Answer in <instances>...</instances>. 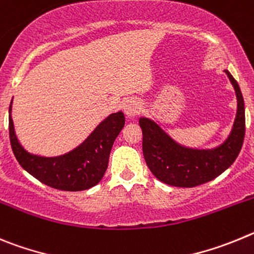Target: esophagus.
Segmentation results:
<instances>
[{
  "label": "esophagus",
  "instance_id": "obj_1",
  "mask_svg": "<svg viewBox=\"0 0 254 254\" xmlns=\"http://www.w3.org/2000/svg\"><path fill=\"white\" fill-rule=\"evenodd\" d=\"M123 109H124L125 115L130 119V118H134V116L138 115L139 111H140V109H141V105H140V102H139V100L134 99V97H130V99H127V101L124 102V106H123Z\"/></svg>",
  "mask_w": 254,
  "mask_h": 254
}]
</instances>
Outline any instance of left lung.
Returning a JSON list of instances; mask_svg holds the SVG:
<instances>
[{"mask_svg": "<svg viewBox=\"0 0 254 254\" xmlns=\"http://www.w3.org/2000/svg\"><path fill=\"white\" fill-rule=\"evenodd\" d=\"M237 96V114L229 135L214 148H191L176 141L157 122L141 116L143 154L150 172L159 181L176 187H195L209 182L227 171L238 157L246 132L244 100L238 82L228 69Z\"/></svg>", "mask_w": 254, "mask_h": 254, "instance_id": "8db88e82", "label": "left lung"}]
</instances>
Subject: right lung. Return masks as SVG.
<instances>
[{"label": "right lung", "instance_id": "right-lung-1", "mask_svg": "<svg viewBox=\"0 0 254 254\" xmlns=\"http://www.w3.org/2000/svg\"><path fill=\"white\" fill-rule=\"evenodd\" d=\"M12 100L8 109L11 148L20 166L43 184L63 191H82L96 186L104 177L111 148L125 125L122 111L105 118L79 145L64 154L44 157L27 152L16 136L13 127Z\"/></svg>", "mask_w": 254, "mask_h": 254}]
</instances>
